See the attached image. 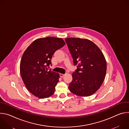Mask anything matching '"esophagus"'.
<instances>
[{
	"mask_svg": "<svg viewBox=\"0 0 129 129\" xmlns=\"http://www.w3.org/2000/svg\"><path fill=\"white\" fill-rule=\"evenodd\" d=\"M66 74H62V73H61V74H60V77L61 78H63V77H64L65 76Z\"/></svg>",
	"mask_w": 129,
	"mask_h": 129,
	"instance_id": "esophagus-1",
	"label": "esophagus"
}]
</instances>
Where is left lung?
Returning a JSON list of instances; mask_svg holds the SVG:
<instances>
[{"mask_svg":"<svg viewBox=\"0 0 129 129\" xmlns=\"http://www.w3.org/2000/svg\"><path fill=\"white\" fill-rule=\"evenodd\" d=\"M65 42L77 69L72 73L69 89L80 96H88L100 88L105 79L107 64L100 49L92 41L78 38Z\"/></svg>","mask_w":129,"mask_h":129,"instance_id":"8db88e82","label":"left lung"}]
</instances>
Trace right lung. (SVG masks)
I'll return each mask as SVG.
<instances>
[{"instance_id":"obj_1","label":"right lung","mask_w":129,"mask_h":129,"mask_svg":"<svg viewBox=\"0 0 129 129\" xmlns=\"http://www.w3.org/2000/svg\"><path fill=\"white\" fill-rule=\"evenodd\" d=\"M65 45L61 38L47 37L35 40L23 53L20 65L21 76L35 96L45 99L54 93L60 76L48 70L53 53Z\"/></svg>"}]
</instances>
